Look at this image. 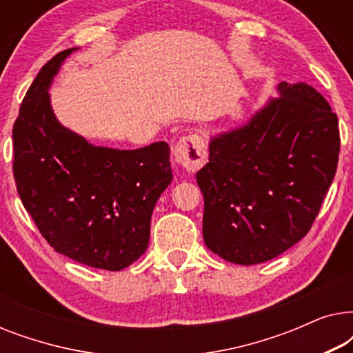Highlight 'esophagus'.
<instances>
[{"label": "esophagus", "mask_w": 353, "mask_h": 353, "mask_svg": "<svg viewBox=\"0 0 353 353\" xmlns=\"http://www.w3.org/2000/svg\"><path fill=\"white\" fill-rule=\"evenodd\" d=\"M173 156H175V161L188 172L199 170L207 159L204 138L197 133L183 137L173 149Z\"/></svg>", "instance_id": "1"}]
</instances>
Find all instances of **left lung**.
<instances>
[{"instance_id":"1","label":"left lung","mask_w":353,"mask_h":353,"mask_svg":"<svg viewBox=\"0 0 353 353\" xmlns=\"http://www.w3.org/2000/svg\"><path fill=\"white\" fill-rule=\"evenodd\" d=\"M278 90L249 123L212 139L196 173L205 245L233 263L267 262L299 243L336 175L337 115L303 81Z\"/></svg>"}]
</instances>
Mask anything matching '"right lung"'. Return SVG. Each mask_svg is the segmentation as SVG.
Wrapping results in <instances>:
<instances>
[{
	"label": "right lung",
	"mask_w": 353,
	"mask_h": 353,
	"mask_svg": "<svg viewBox=\"0 0 353 353\" xmlns=\"http://www.w3.org/2000/svg\"><path fill=\"white\" fill-rule=\"evenodd\" d=\"M74 48L57 52L27 90L12 127L19 196L56 252L119 272L149 244L154 205L172 181L165 141L119 151L98 148L57 122L52 77Z\"/></svg>",
	"instance_id": "right-lung-1"
}]
</instances>
